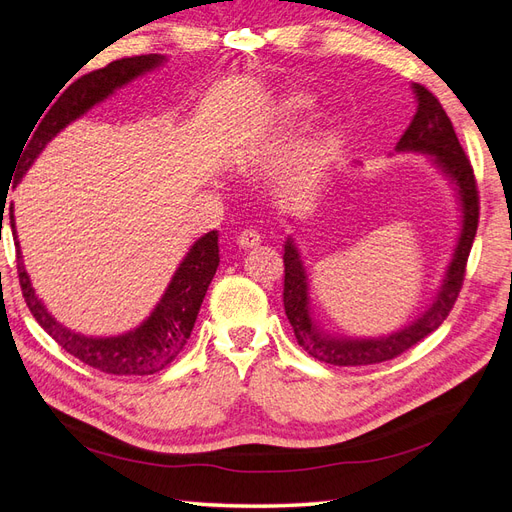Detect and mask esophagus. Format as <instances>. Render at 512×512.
I'll return each mask as SVG.
<instances>
[{"mask_svg": "<svg viewBox=\"0 0 512 512\" xmlns=\"http://www.w3.org/2000/svg\"><path fill=\"white\" fill-rule=\"evenodd\" d=\"M258 243H260V232L254 230V228L243 230L241 235L237 237V245L243 247V250H252V247H256Z\"/></svg>", "mask_w": 512, "mask_h": 512, "instance_id": "obj_1", "label": "esophagus"}]
</instances>
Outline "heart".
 Instances as JSON below:
<instances>
[{"label": "heart", "instance_id": "b5f03b06", "mask_svg": "<svg viewBox=\"0 0 512 512\" xmlns=\"http://www.w3.org/2000/svg\"><path fill=\"white\" fill-rule=\"evenodd\" d=\"M282 106L290 113H297V111H307L309 106H312V98L307 94H301V91H292V94L284 96Z\"/></svg>", "mask_w": 512, "mask_h": 512}]
</instances>
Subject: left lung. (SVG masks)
Wrapping results in <instances>:
<instances>
[{"label":"left lung","instance_id":"1","mask_svg":"<svg viewBox=\"0 0 512 512\" xmlns=\"http://www.w3.org/2000/svg\"><path fill=\"white\" fill-rule=\"evenodd\" d=\"M418 98V111L410 123V128L399 138V151H425L436 156V162L444 168V173L451 177L461 196L463 209V228L453 256L451 267L446 271V280L438 292L436 303L429 307L423 318L412 322L410 327L395 335L382 339H335L320 333L309 318L307 305V282L305 269L299 258L297 247L292 241L284 245V309L292 324L294 337L299 346L314 359L322 363H331L339 367H356V365H374L382 361H391L395 356L404 354L416 346L429 333L436 331L440 324L451 314V309L459 297L463 280H466L468 256L478 228V185L474 177V168L466 156V151L459 145V138L453 130L451 119L446 117L440 100L423 85L414 83Z\"/></svg>","mask_w":512,"mask_h":512}]
</instances>
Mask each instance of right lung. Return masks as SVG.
Here are the masks:
<instances>
[{"label": "right lung", "instance_id": "add662e5", "mask_svg": "<svg viewBox=\"0 0 512 512\" xmlns=\"http://www.w3.org/2000/svg\"><path fill=\"white\" fill-rule=\"evenodd\" d=\"M162 64L160 55H136L123 57L113 61L100 70L87 72L81 79H76L59 98L53 96L54 106L48 104L42 108L32 132L19 153V164L14 170V183H17L25 170L32 166L38 158V153L51 138L64 130L70 121L81 117L91 106L111 96L121 85L132 81L134 76L143 74L151 68ZM66 87V85H64ZM50 103V102H49ZM10 228L14 235V245H17V273L23 299L34 314L40 327L49 333L55 342L64 348L68 354L76 356L85 365L111 376H149L164 369L168 363L175 361V356L188 344L190 333L198 316V309L203 305L207 288L213 280L215 271L220 265V250H218V232L211 230L203 239H198L190 254L179 265L173 282L168 284L162 301L153 309V314L132 333L119 337H85L72 333L61 327L51 314L46 312L44 305L34 294L29 277L23 269L21 250L14 232V215L10 207Z\"/></svg>", "mask_w": 512, "mask_h": 512}]
</instances>
